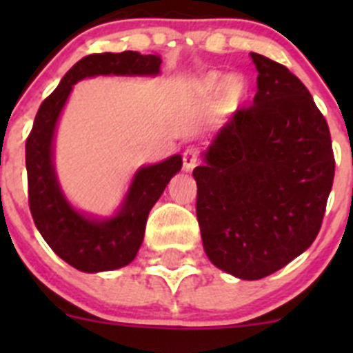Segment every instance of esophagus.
I'll list each match as a JSON object with an SVG mask.
<instances>
[{"instance_id":"obj_1","label":"esophagus","mask_w":353,"mask_h":353,"mask_svg":"<svg viewBox=\"0 0 353 353\" xmlns=\"http://www.w3.org/2000/svg\"><path fill=\"white\" fill-rule=\"evenodd\" d=\"M199 160V150L196 147H188L183 154V167L184 170H193Z\"/></svg>"}]
</instances>
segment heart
Here are the masks:
<instances>
[{"mask_svg":"<svg viewBox=\"0 0 353 353\" xmlns=\"http://www.w3.org/2000/svg\"><path fill=\"white\" fill-rule=\"evenodd\" d=\"M223 87V95H225L227 104H237L245 94V83L243 78L230 77L223 80L220 74H210L205 80V88L208 92H216Z\"/></svg>","mask_w":353,"mask_h":353,"instance_id":"1","label":"heart"}]
</instances>
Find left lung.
<instances>
[{"mask_svg": "<svg viewBox=\"0 0 353 353\" xmlns=\"http://www.w3.org/2000/svg\"><path fill=\"white\" fill-rule=\"evenodd\" d=\"M252 105L236 112L193 170L203 248L216 268L259 280L318 236L334 177L330 128L294 73L251 52Z\"/></svg>", "mask_w": 353, "mask_h": 353, "instance_id": "1", "label": "left lung"}]
</instances>
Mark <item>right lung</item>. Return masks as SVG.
Here are the masks:
<instances>
[{
	"instance_id": "add662e5",
	"label": "right lung",
	"mask_w": 353,
	"mask_h": 353,
	"mask_svg": "<svg viewBox=\"0 0 353 353\" xmlns=\"http://www.w3.org/2000/svg\"><path fill=\"white\" fill-rule=\"evenodd\" d=\"M160 65L159 54H140L137 51L88 54L68 71L35 114L25 143L32 219L49 248L80 272H105L133 261L143 241L148 213L170 177L181 170L183 159L174 155L138 170L121 212L105 222H95L74 212L58 186L52 167L56 121L71 87L81 78L94 74H157Z\"/></svg>"
}]
</instances>
